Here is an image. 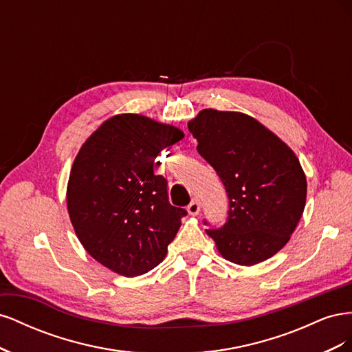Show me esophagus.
Instances as JSON below:
<instances>
[{"label":"esophagus","instance_id":"34e87169","mask_svg":"<svg viewBox=\"0 0 352 352\" xmlns=\"http://www.w3.org/2000/svg\"><path fill=\"white\" fill-rule=\"evenodd\" d=\"M199 202H198V199H192L190 201V204L188 206V212L190 216H197L198 212H199Z\"/></svg>","mask_w":352,"mask_h":352}]
</instances>
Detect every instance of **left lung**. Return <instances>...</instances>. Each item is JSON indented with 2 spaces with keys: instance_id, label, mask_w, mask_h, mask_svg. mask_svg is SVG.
<instances>
[{
  "instance_id": "8db88e82",
  "label": "left lung",
  "mask_w": 352,
  "mask_h": 352,
  "mask_svg": "<svg viewBox=\"0 0 352 352\" xmlns=\"http://www.w3.org/2000/svg\"><path fill=\"white\" fill-rule=\"evenodd\" d=\"M188 127L229 198L226 221L206 232L232 263L270 258L289 241L305 207L307 180L296 155L242 113L202 110Z\"/></svg>"
}]
</instances>
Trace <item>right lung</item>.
Segmentation results:
<instances>
[{"mask_svg":"<svg viewBox=\"0 0 352 352\" xmlns=\"http://www.w3.org/2000/svg\"><path fill=\"white\" fill-rule=\"evenodd\" d=\"M184 138L177 127L140 114L104 122L74 160L67 208L92 257L126 278L153 270L176 236L185 208L170 204L155 158Z\"/></svg>","mask_w":352,"mask_h":352,"instance_id":"1","label":"right lung"}]
</instances>
